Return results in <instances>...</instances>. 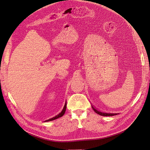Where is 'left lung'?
I'll list each match as a JSON object with an SVG mask.
<instances>
[{"label": "left lung", "instance_id": "obj_1", "mask_svg": "<svg viewBox=\"0 0 150 150\" xmlns=\"http://www.w3.org/2000/svg\"><path fill=\"white\" fill-rule=\"evenodd\" d=\"M93 110H94V112L96 113L97 114L101 115V116H104V117H110V116H114V115H117V113H105V112H101V111L98 110L96 108H95L93 106H91Z\"/></svg>", "mask_w": 150, "mask_h": 150}]
</instances>
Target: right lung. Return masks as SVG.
I'll return each instance as SVG.
<instances>
[{
  "instance_id": "right-lung-1",
  "label": "right lung",
  "mask_w": 150,
  "mask_h": 150,
  "mask_svg": "<svg viewBox=\"0 0 150 150\" xmlns=\"http://www.w3.org/2000/svg\"><path fill=\"white\" fill-rule=\"evenodd\" d=\"M66 107H67V103H65V106H64V109L62 110V111L60 113H59L58 115L55 116V117H53V118H50V119H49V120H46L45 122H49V121H52V120H55V119L59 118H60V117H62V116L64 115V113H65V112Z\"/></svg>"
}]
</instances>
